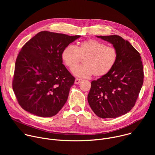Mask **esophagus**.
<instances>
[{"label": "esophagus", "mask_w": 155, "mask_h": 155, "mask_svg": "<svg viewBox=\"0 0 155 155\" xmlns=\"http://www.w3.org/2000/svg\"><path fill=\"white\" fill-rule=\"evenodd\" d=\"M81 79H79V78H76L75 80V84H78L80 81H81Z\"/></svg>", "instance_id": "obj_1"}]
</instances>
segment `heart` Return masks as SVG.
Here are the masks:
<instances>
[{"label":"heart","instance_id":"b5f03b06","mask_svg":"<svg viewBox=\"0 0 155 155\" xmlns=\"http://www.w3.org/2000/svg\"><path fill=\"white\" fill-rule=\"evenodd\" d=\"M62 60L66 67L72 69L83 59V65L74 68L72 74L80 78L94 75L102 77L107 75L115 66L118 53L112 47L94 39L81 42L78 47L70 45L61 53Z\"/></svg>","mask_w":155,"mask_h":155}]
</instances>
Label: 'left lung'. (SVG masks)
<instances>
[{
	"instance_id": "1",
	"label": "left lung",
	"mask_w": 155,
	"mask_h": 155,
	"mask_svg": "<svg viewBox=\"0 0 155 155\" xmlns=\"http://www.w3.org/2000/svg\"><path fill=\"white\" fill-rule=\"evenodd\" d=\"M96 37L112 44L118 58L107 75L91 82L87 101L99 117L117 118L127 114L135 105L143 83L142 62L140 53L121 37Z\"/></svg>"
}]
</instances>
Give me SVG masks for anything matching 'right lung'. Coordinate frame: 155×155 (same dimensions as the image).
Returning a JSON list of instances; mask_svg holds the SVG:
<instances>
[{
    "instance_id": "add662e5",
    "label": "right lung",
    "mask_w": 155,
    "mask_h": 155,
    "mask_svg": "<svg viewBox=\"0 0 155 155\" xmlns=\"http://www.w3.org/2000/svg\"><path fill=\"white\" fill-rule=\"evenodd\" d=\"M80 35L41 31L22 47L15 62L13 90L19 105L41 117L56 115L68 100L75 78L61 53Z\"/></svg>"
}]
</instances>
